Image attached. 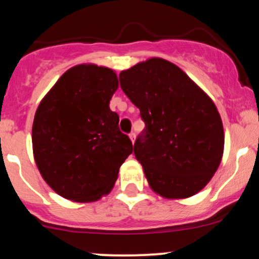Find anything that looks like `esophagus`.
<instances>
[{
	"label": "esophagus",
	"instance_id": "obj_1",
	"mask_svg": "<svg viewBox=\"0 0 259 259\" xmlns=\"http://www.w3.org/2000/svg\"><path fill=\"white\" fill-rule=\"evenodd\" d=\"M129 138H130V140H132V142L134 144V141H135V138H136L135 134L132 133V134H130V135H129Z\"/></svg>",
	"mask_w": 259,
	"mask_h": 259
}]
</instances>
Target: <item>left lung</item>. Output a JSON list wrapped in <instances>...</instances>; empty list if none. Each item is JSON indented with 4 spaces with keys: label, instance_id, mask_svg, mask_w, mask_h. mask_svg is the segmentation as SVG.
Returning <instances> with one entry per match:
<instances>
[{
    "label": "left lung",
    "instance_id": "1",
    "mask_svg": "<svg viewBox=\"0 0 259 259\" xmlns=\"http://www.w3.org/2000/svg\"><path fill=\"white\" fill-rule=\"evenodd\" d=\"M146 127L134 145L148 185L168 200L200 192L222 162L224 129L212 99L167 59L153 57L119 74Z\"/></svg>",
    "mask_w": 259,
    "mask_h": 259
}]
</instances>
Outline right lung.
I'll return each instance as SVG.
<instances>
[{
  "label": "right lung",
  "mask_w": 259,
  "mask_h": 259,
  "mask_svg": "<svg viewBox=\"0 0 259 259\" xmlns=\"http://www.w3.org/2000/svg\"><path fill=\"white\" fill-rule=\"evenodd\" d=\"M117 74L74 65L45 95L32 123V152L41 177L59 196L94 202L111 192L133 144L109 108Z\"/></svg>",
  "instance_id": "1"
}]
</instances>
